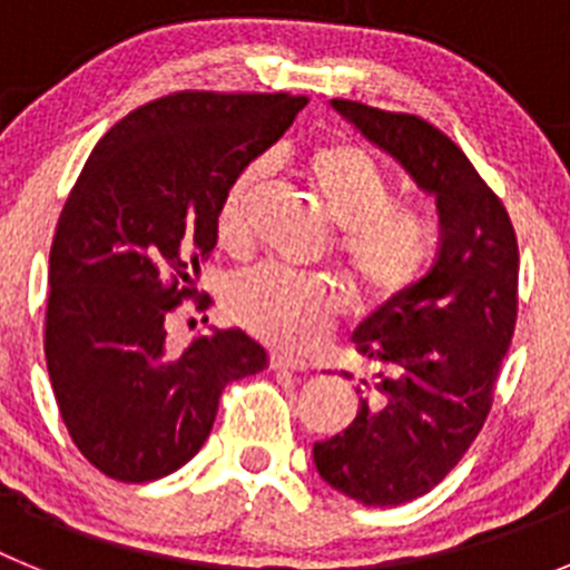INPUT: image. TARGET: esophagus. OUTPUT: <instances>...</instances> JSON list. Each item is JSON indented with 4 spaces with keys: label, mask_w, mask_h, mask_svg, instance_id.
I'll use <instances>...</instances> for the list:
<instances>
[{
    "label": "esophagus",
    "mask_w": 570,
    "mask_h": 570,
    "mask_svg": "<svg viewBox=\"0 0 570 570\" xmlns=\"http://www.w3.org/2000/svg\"><path fill=\"white\" fill-rule=\"evenodd\" d=\"M271 367H274V371H288V374H305V371H308V365H305L302 360H294V356H282V354L271 356Z\"/></svg>",
    "instance_id": "1"
}]
</instances>
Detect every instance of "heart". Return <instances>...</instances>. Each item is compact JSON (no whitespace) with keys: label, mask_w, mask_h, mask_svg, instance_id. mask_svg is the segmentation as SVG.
Returning a JSON list of instances; mask_svg holds the SVG:
<instances>
[{"label":"heart","mask_w":570,"mask_h":570,"mask_svg":"<svg viewBox=\"0 0 570 570\" xmlns=\"http://www.w3.org/2000/svg\"><path fill=\"white\" fill-rule=\"evenodd\" d=\"M265 159L245 165L216 210V234L225 248L250 239L254 208L268 183ZM305 174L316 199L336 228L347 276L367 305L402 299L425 276L434 256V228L414 208L394 205V185L365 148L322 142L305 156ZM228 311L242 328L282 351H305L328 334L342 311V294L331 279L294 274L279 265L242 271L225 291Z\"/></svg>","instance_id":"1"}]
</instances>
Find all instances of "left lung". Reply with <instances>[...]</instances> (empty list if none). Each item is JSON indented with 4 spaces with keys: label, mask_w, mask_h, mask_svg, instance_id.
Returning a JSON list of instances; mask_svg holds the SVG:
<instances>
[{
    "label": "left lung",
    "mask_w": 570,
    "mask_h": 570,
    "mask_svg": "<svg viewBox=\"0 0 570 570\" xmlns=\"http://www.w3.org/2000/svg\"><path fill=\"white\" fill-rule=\"evenodd\" d=\"M331 108L394 156L440 214L431 271L354 331L365 362L356 420L314 445L331 488L402 505L440 485L485 425L517 325L520 248L500 196L440 128L351 99Z\"/></svg>",
    "instance_id": "8db88e82"
}]
</instances>
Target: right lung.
<instances>
[{
  "label": "right lung",
  "mask_w": 570,
  "mask_h": 570,
  "mask_svg": "<svg viewBox=\"0 0 570 570\" xmlns=\"http://www.w3.org/2000/svg\"><path fill=\"white\" fill-rule=\"evenodd\" d=\"M305 102L179 90L130 110L88 156L50 245L45 360L70 440L110 480L150 482L194 460L225 385L268 365L239 328L170 345L168 320L185 299L208 308L194 276L225 190Z\"/></svg>",
  "instance_id": "add662e5"
}]
</instances>
